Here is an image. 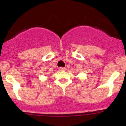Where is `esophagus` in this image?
<instances>
[{"instance_id": "34e87169", "label": "esophagus", "mask_w": 126, "mask_h": 126, "mask_svg": "<svg viewBox=\"0 0 126 126\" xmlns=\"http://www.w3.org/2000/svg\"><path fill=\"white\" fill-rule=\"evenodd\" d=\"M65 70V68H63V67H60V68H59V71H63Z\"/></svg>"}]
</instances>
